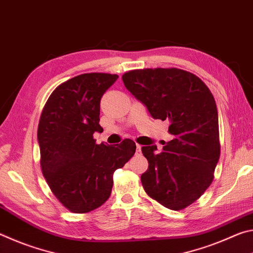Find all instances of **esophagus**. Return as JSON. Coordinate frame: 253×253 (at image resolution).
I'll list each match as a JSON object with an SVG mask.
<instances>
[{
  "label": "esophagus",
  "instance_id": "34e87169",
  "mask_svg": "<svg viewBox=\"0 0 253 253\" xmlns=\"http://www.w3.org/2000/svg\"><path fill=\"white\" fill-rule=\"evenodd\" d=\"M136 148H137V153L142 152V146H140V145L137 144V145H136Z\"/></svg>",
  "mask_w": 253,
  "mask_h": 253
}]
</instances>
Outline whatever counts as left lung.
<instances>
[{
  "label": "left lung",
  "mask_w": 253,
  "mask_h": 253,
  "mask_svg": "<svg viewBox=\"0 0 253 253\" xmlns=\"http://www.w3.org/2000/svg\"><path fill=\"white\" fill-rule=\"evenodd\" d=\"M123 81L154 119L169 122L173 135L161 153L156 145L142 147L148 161L140 177L145 192L174 211L188 207L212 183L220 158L213 95L199 77L176 68L131 70Z\"/></svg>",
  "instance_id": "8db88e82"
}]
</instances>
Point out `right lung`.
Here are the masks:
<instances>
[{"label": "right lung", "mask_w": 253, "mask_h": 253, "mask_svg": "<svg viewBox=\"0 0 253 253\" xmlns=\"http://www.w3.org/2000/svg\"><path fill=\"white\" fill-rule=\"evenodd\" d=\"M117 75L84 74L61 84L42 110L38 142L41 169L60 203L74 213L104 204L113 188V174L134 156L136 144L124 139L109 146L96 144L101 132L100 100Z\"/></svg>", "instance_id": "right-lung-1"}]
</instances>
